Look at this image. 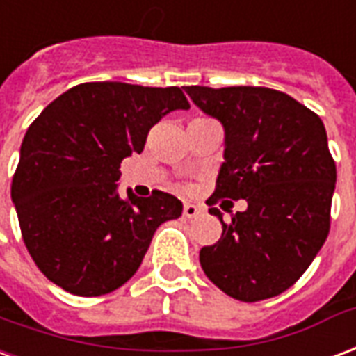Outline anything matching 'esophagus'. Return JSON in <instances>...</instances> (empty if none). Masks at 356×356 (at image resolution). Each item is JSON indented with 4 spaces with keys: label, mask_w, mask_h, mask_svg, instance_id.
Segmentation results:
<instances>
[{
    "label": "esophagus",
    "mask_w": 356,
    "mask_h": 356,
    "mask_svg": "<svg viewBox=\"0 0 356 356\" xmlns=\"http://www.w3.org/2000/svg\"><path fill=\"white\" fill-rule=\"evenodd\" d=\"M183 215H185L186 218H196L198 215H202V207H198V205L194 204H185L183 205Z\"/></svg>",
    "instance_id": "34e87169"
}]
</instances>
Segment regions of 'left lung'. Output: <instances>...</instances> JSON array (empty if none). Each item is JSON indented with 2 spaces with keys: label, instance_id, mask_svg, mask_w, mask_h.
Returning a JSON list of instances; mask_svg holds the SVG:
<instances>
[{
  "label": "left lung",
  "instance_id": "obj_1",
  "mask_svg": "<svg viewBox=\"0 0 356 356\" xmlns=\"http://www.w3.org/2000/svg\"><path fill=\"white\" fill-rule=\"evenodd\" d=\"M185 90L225 128V162L207 204L218 198L247 202V209L228 222L217 207H209L222 236L202 247V270L241 302L277 296L309 268L330 230L336 164L325 124L305 105L273 88Z\"/></svg>",
  "mask_w": 356,
  "mask_h": 356
}]
</instances>
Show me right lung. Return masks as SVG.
Masks as SVG:
<instances>
[{"instance_id": "right-lung-1", "label": "right lung", "mask_w": 356, "mask_h": 356, "mask_svg": "<svg viewBox=\"0 0 356 356\" xmlns=\"http://www.w3.org/2000/svg\"><path fill=\"white\" fill-rule=\"evenodd\" d=\"M177 86L126 83L73 86L26 131L10 198L24 243L44 277L77 296L117 291L138 272L158 226L183 204L168 192L118 196L120 162L141 152L147 134L175 109Z\"/></svg>"}]
</instances>
